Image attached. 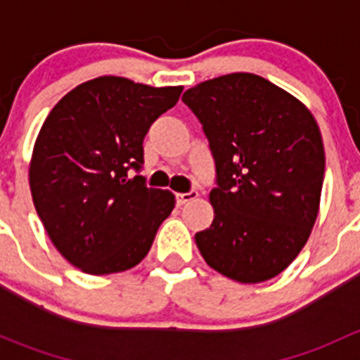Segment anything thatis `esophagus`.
I'll use <instances>...</instances> for the list:
<instances>
[{"mask_svg": "<svg viewBox=\"0 0 360 360\" xmlns=\"http://www.w3.org/2000/svg\"><path fill=\"white\" fill-rule=\"evenodd\" d=\"M197 197H198V191L195 190L188 191V193H176V203L177 205H184V203L195 200Z\"/></svg>", "mask_w": 360, "mask_h": 360, "instance_id": "obj_1", "label": "esophagus"}]
</instances>
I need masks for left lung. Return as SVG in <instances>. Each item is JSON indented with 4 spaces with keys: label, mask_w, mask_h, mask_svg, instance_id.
<instances>
[{
    "label": "left lung",
    "mask_w": 360,
    "mask_h": 360,
    "mask_svg": "<svg viewBox=\"0 0 360 360\" xmlns=\"http://www.w3.org/2000/svg\"><path fill=\"white\" fill-rule=\"evenodd\" d=\"M216 163L214 221L195 235L210 268L242 284L274 278L296 259L317 219L324 144L311 112L250 72L186 90Z\"/></svg>",
    "instance_id": "8db88e82"
}]
</instances>
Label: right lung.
<instances>
[{
    "label": "right lung",
    "mask_w": 360,
    "mask_h": 360,
    "mask_svg": "<svg viewBox=\"0 0 360 360\" xmlns=\"http://www.w3.org/2000/svg\"><path fill=\"white\" fill-rule=\"evenodd\" d=\"M181 92L183 86L101 76L72 89L46 116L29 184L50 240L72 266L116 274L139 264L151 249L176 200L129 170L143 169L144 136Z\"/></svg>",
    "instance_id": "right-lung-1"
}]
</instances>
